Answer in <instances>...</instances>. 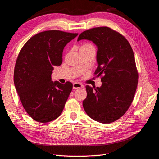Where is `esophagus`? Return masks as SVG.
I'll list each match as a JSON object with an SVG mask.
<instances>
[{
	"instance_id": "34e87169",
	"label": "esophagus",
	"mask_w": 159,
	"mask_h": 159,
	"mask_svg": "<svg viewBox=\"0 0 159 159\" xmlns=\"http://www.w3.org/2000/svg\"><path fill=\"white\" fill-rule=\"evenodd\" d=\"M84 88V85L82 84L78 83V82H75L73 84V89H79V88Z\"/></svg>"
}]
</instances>
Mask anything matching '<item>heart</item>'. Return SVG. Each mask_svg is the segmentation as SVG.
<instances>
[{"mask_svg": "<svg viewBox=\"0 0 159 159\" xmlns=\"http://www.w3.org/2000/svg\"><path fill=\"white\" fill-rule=\"evenodd\" d=\"M91 46H93L91 44H84L81 47V48H88V47H91Z\"/></svg>", "mask_w": 159, "mask_h": 159, "instance_id": "1", "label": "heart"}]
</instances>
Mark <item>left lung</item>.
<instances>
[{"mask_svg":"<svg viewBox=\"0 0 159 159\" xmlns=\"http://www.w3.org/2000/svg\"><path fill=\"white\" fill-rule=\"evenodd\" d=\"M81 40L92 41L98 47L94 74L103 75L100 88L85 86L84 109L96 121L113 123L126 113L137 89L138 72L132 48L121 34L106 26L83 32L78 38Z\"/></svg>","mask_w":159,"mask_h":159,"instance_id":"left-lung-1","label":"left lung"}]
</instances>
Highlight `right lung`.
I'll use <instances>...</instances> for the list:
<instances>
[{
	"label": "right lung",
	"instance_id": "obj_1",
	"mask_svg": "<svg viewBox=\"0 0 159 159\" xmlns=\"http://www.w3.org/2000/svg\"><path fill=\"white\" fill-rule=\"evenodd\" d=\"M78 34L48 30L37 34L24 45L16 61L14 83L23 107L36 121L47 123L58 117L72 90L52 81L54 66L62 63L64 47Z\"/></svg>",
	"mask_w": 159,
	"mask_h": 159
}]
</instances>
